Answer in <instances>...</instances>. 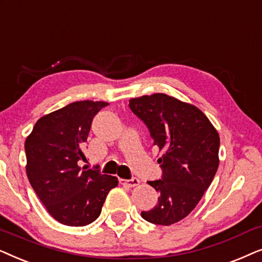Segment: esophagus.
I'll list each match as a JSON object with an SVG mask.
<instances>
[{"mask_svg":"<svg viewBox=\"0 0 262 262\" xmlns=\"http://www.w3.org/2000/svg\"><path fill=\"white\" fill-rule=\"evenodd\" d=\"M120 183L123 184V186H127V187H137L139 186V183H140V180L138 179H132V180H123V179H120Z\"/></svg>","mask_w":262,"mask_h":262,"instance_id":"obj_1","label":"esophagus"}]
</instances>
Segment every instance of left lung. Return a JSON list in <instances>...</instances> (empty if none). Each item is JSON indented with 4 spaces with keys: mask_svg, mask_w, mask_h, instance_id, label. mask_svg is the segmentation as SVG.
Segmentation results:
<instances>
[{
    "mask_svg": "<svg viewBox=\"0 0 262 262\" xmlns=\"http://www.w3.org/2000/svg\"><path fill=\"white\" fill-rule=\"evenodd\" d=\"M159 148L162 180L149 181L159 193L158 204L141 217L158 225L186 218L210 187L219 166V134L206 115L193 104L165 93L129 100Z\"/></svg>",
    "mask_w": 262,
    "mask_h": 262,
    "instance_id": "obj_1",
    "label": "left lung"
}]
</instances>
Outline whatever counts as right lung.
Here are the masks:
<instances>
[{"label":"right lung","mask_w":262,"mask_h":262,"mask_svg":"<svg viewBox=\"0 0 262 262\" xmlns=\"http://www.w3.org/2000/svg\"><path fill=\"white\" fill-rule=\"evenodd\" d=\"M106 102L81 100L41 116L26 138V173L47 211L61 224L83 226L99 217L117 177L79 165L93 117Z\"/></svg>","instance_id":"right-lung-1"}]
</instances>
